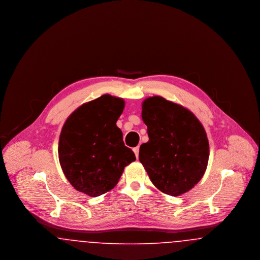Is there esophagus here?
I'll return each instance as SVG.
<instances>
[{
    "mask_svg": "<svg viewBox=\"0 0 260 260\" xmlns=\"http://www.w3.org/2000/svg\"><path fill=\"white\" fill-rule=\"evenodd\" d=\"M134 150V152H135V154H136V157L138 159V153H139V147L137 146V147H135V148L133 149Z\"/></svg>",
    "mask_w": 260,
    "mask_h": 260,
    "instance_id": "obj_1",
    "label": "esophagus"
}]
</instances>
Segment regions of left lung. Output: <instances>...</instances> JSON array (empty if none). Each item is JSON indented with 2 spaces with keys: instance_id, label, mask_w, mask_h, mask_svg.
Here are the masks:
<instances>
[{
  "instance_id": "8db88e82",
  "label": "left lung",
  "mask_w": 260,
  "mask_h": 260,
  "mask_svg": "<svg viewBox=\"0 0 260 260\" xmlns=\"http://www.w3.org/2000/svg\"><path fill=\"white\" fill-rule=\"evenodd\" d=\"M141 117L149 140L139 148V161L152 183L174 197L191 190L205 174L210 156L203 124L185 107L161 96L145 99Z\"/></svg>"
}]
</instances>
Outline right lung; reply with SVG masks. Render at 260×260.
Returning a JSON list of instances; mask_svg holds the SVG:
<instances>
[{
  "label": "right lung",
  "mask_w": 260,
  "mask_h": 260,
  "mask_svg": "<svg viewBox=\"0 0 260 260\" xmlns=\"http://www.w3.org/2000/svg\"><path fill=\"white\" fill-rule=\"evenodd\" d=\"M124 108V99L104 94L81 105L63 124L59 162L66 178L79 192L98 197L110 191L124 167L136 161L116 124Z\"/></svg>",
  "instance_id": "right-lung-1"
}]
</instances>
